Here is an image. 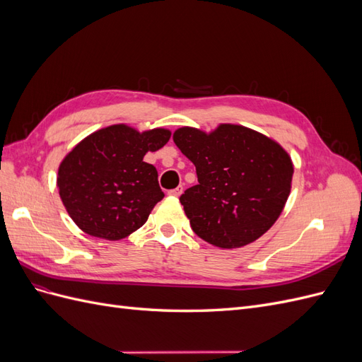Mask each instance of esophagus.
I'll return each instance as SVG.
<instances>
[{"label": "esophagus", "mask_w": 362, "mask_h": 362, "mask_svg": "<svg viewBox=\"0 0 362 362\" xmlns=\"http://www.w3.org/2000/svg\"><path fill=\"white\" fill-rule=\"evenodd\" d=\"M181 193H182V187H181V185H178L177 189L169 190V194L173 196V198H178V196H181Z\"/></svg>", "instance_id": "obj_1"}]
</instances>
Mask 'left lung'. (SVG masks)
Listing matches in <instances>:
<instances>
[{
    "mask_svg": "<svg viewBox=\"0 0 362 362\" xmlns=\"http://www.w3.org/2000/svg\"><path fill=\"white\" fill-rule=\"evenodd\" d=\"M173 141L198 175V184L180 198L196 235L222 249L242 247L278 221L294 168L275 140L242 125L221 124L211 133L178 128Z\"/></svg>",
    "mask_w": 362,
    "mask_h": 362,
    "instance_id": "1",
    "label": "left lung"
}]
</instances>
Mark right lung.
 Segmentation results:
<instances>
[{"mask_svg":"<svg viewBox=\"0 0 362 362\" xmlns=\"http://www.w3.org/2000/svg\"><path fill=\"white\" fill-rule=\"evenodd\" d=\"M170 131L139 133L125 124L83 139L59 168L57 187L75 225L92 237L120 240L145 225L164 193L146 152L168 144Z\"/></svg>","mask_w":362,"mask_h":362,"instance_id":"add662e5","label":"right lung"}]
</instances>
